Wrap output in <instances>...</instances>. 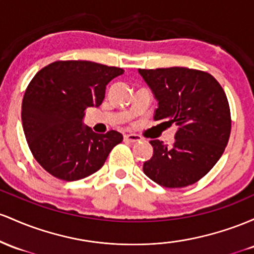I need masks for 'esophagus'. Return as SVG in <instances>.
Instances as JSON below:
<instances>
[{
	"label": "esophagus",
	"instance_id": "1",
	"mask_svg": "<svg viewBox=\"0 0 254 254\" xmlns=\"http://www.w3.org/2000/svg\"><path fill=\"white\" fill-rule=\"evenodd\" d=\"M125 141H129V142H136L141 140V136L138 134H125L124 135Z\"/></svg>",
	"mask_w": 254,
	"mask_h": 254
}]
</instances>
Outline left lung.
I'll list each match as a JSON object with an SVG mask.
<instances>
[{
  "label": "left lung",
  "mask_w": 254,
  "mask_h": 254,
  "mask_svg": "<svg viewBox=\"0 0 254 254\" xmlns=\"http://www.w3.org/2000/svg\"><path fill=\"white\" fill-rule=\"evenodd\" d=\"M158 102L155 120L178 127L173 146L151 140L153 155L145 175L168 189L190 186L223 155L230 129L229 103L211 74L185 67L139 69Z\"/></svg>",
  "instance_id": "obj_1"
}]
</instances>
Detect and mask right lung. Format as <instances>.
Instances as JSON below:
<instances>
[{"label":"right lung","instance_id":"obj_1","mask_svg":"<svg viewBox=\"0 0 254 254\" xmlns=\"http://www.w3.org/2000/svg\"><path fill=\"white\" fill-rule=\"evenodd\" d=\"M124 72L70 60L53 62L33 76L22 99V128L33 157L48 173L75 181L103 167L124 136L116 130L95 133L82 119L86 108L102 104L107 85Z\"/></svg>","mask_w":254,"mask_h":254}]
</instances>
